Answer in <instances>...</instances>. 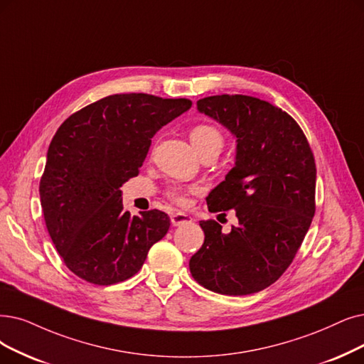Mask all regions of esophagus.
<instances>
[{"instance_id": "obj_1", "label": "esophagus", "mask_w": 364, "mask_h": 364, "mask_svg": "<svg viewBox=\"0 0 364 364\" xmlns=\"http://www.w3.org/2000/svg\"><path fill=\"white\" fill-rule=\"evenodd\" d=\"M170 220H171V224H173L174 227H178V225L186 224V223H191L193 218H191L190 215L183 213V212H176V213H173V215L170 216Z\"/></svg>"}]
</instances>
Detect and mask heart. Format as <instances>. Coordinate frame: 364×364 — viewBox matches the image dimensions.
I'll return each instance as SVG.
<instances>
[{
	"mask_svg": "<svg viewBox=\"0 0 364 364\" xmlns=\"http://www.w3.org/2000/svg\"><path fill=\"white\" fill-rule=\"evenodd\" d=\"M190 140L198 155L206 151L220 152L224 144V139H223V134L220 133V129L208 124H198L193 127L190 132ZM168 197L176 203V205H181V206L186 205L188 201L185 191L181 190V188H173V190H170Z\"/></svg>",
	"mask_w": 364,
	"mask_h": 364,
	"instance_id": "heart-1",
	"label": "heart"
}]
</instances>
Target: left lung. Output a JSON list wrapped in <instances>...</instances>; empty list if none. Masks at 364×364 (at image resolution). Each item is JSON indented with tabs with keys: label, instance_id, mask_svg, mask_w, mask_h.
I'll return each instance as SVG.
<instances>
[{
	"label": "left lung",
	"instance_id": "left-lung-1",
	"mask_svg": "<svg viewBox=\"0 0 364 364\" xmlns=\"http://www.w3.org/2000/svg\"><path fill=\"white\" fill-rule=\"evenodd\" d=\"M197 110L236 137V161L209 193V212L235 209L224 232L200 221L205 243L191 257L193 278L213 293L246 296L267 288L291 264L315 213L316 167L306 136L287 112L250 95H213Z\"/></svg>",
	"mask_w": 364,
	"mask_h": 364
}]
</instances>
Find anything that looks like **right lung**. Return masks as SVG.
<instances>
[{
  "mask_svg": "<svg viewBox=\"0 0 364 364\" xmlns=\"http://www.w3.org/2000/svg\"><path fill=\"white\" fill-rule=\"evenodd\" d=\"M186 98L114 94L73 113L55 133L40 181L49 236L65 266L95 285L134 276L168 231L161 210L132 216L119 188L139 174L159 128L190 110Z\"/></svg>",
  "mask_w": 364,
  "mask_h": 364,
  "instance_id": "obj_1",
  "label": "right lung"
}]
</instances>
